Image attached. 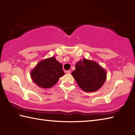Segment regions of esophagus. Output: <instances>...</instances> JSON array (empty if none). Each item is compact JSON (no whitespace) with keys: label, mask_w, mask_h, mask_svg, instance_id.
Listing matches in <instances>:
<instances>
[{"label":"esophagus","mask_w":135,"mask_h":135,"mask_svg":"<svg viewBox=\"0 0 135 135\" xmlns=\"http://www.w3.org/2000/svg\"><path fill=\"white\" fill-rule=\"evenodd\" d=\"M66 73H67V74H70L71 71L70 70H67V71H66Z\"/></svg>","instance_id":"obj_1"}]
</instances>
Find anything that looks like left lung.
I'll return each instance as SVG.
<instances>
[{"mask_svg": "<svg viewBox=\"0 0 135 135\" xmlns=\"http://www.w3.org/2000/svg\"><path fill=\"white\" fill-rule=\"evenodd\" d=\"M75 67L76 70L71 74L84 92L97 91L105 82L106 71L95 61L84 58L77 62Z\"/></svg>", "mask_w": 135, "mask_h": 135, "instance_id": "8db88e82", "label": "left lung"}]
</instances>
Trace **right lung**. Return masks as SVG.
I'll use <instances>...</instances> for the list:
<instances>
[{
	"label": "right lung",
	"mask_w": 135,
	"mask_h": 135,
	"mask_svg": "<svg viewBox=\"0 0 135 135\" xmlns=\"http://www.w3.org/2000/svg\"><path fill=\"white\" fill-rule=\"evenodd\" d=\"M64 74L62 64L54 56L40 61L30 72L32 80L36 85L44 89L54 86Z\"/></svg>",
	"instance_id": "add662e5"
}]
</instances>
